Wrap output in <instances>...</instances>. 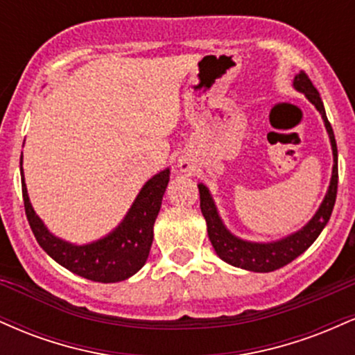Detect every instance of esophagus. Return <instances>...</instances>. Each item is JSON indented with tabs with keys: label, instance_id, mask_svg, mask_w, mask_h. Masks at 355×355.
<instances>
[{
	"label": "esophagus",
	"instance_id": "1",
	"mask_svg": "<svg viewBox=\"0 0 355 355\" xmlns=\"http://www.w3.org/2000/svg\"><path fill=\"white\" fill-rule=\"evenodd\" d=\"M178 168H180L182 172H190V170L193 168V165H191L190 158H187V157L178 158Z\"/></svg>",
	"mask_w": 355,
	"mask_h": 355
}]
</instances>
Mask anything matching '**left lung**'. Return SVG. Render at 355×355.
<instances>
[{
    "instance_id": "left-lung-1",
    "label": "left lung",
    "mask_w": 355,
    "mask_h": 355,
    "mask_svg": "<svg viewBox=\"0 0 355 355\" xmlns=\"http://www.w3.org/2000/svg\"><path fill=\"white\" fill-rule=\"evenodd\" d=\"M294 88L297 92L304 93L311 103L315 105L324 120L325 130H327L329 138H331L332 155H334V166H332V177L331 185H329L327 193H325L324 200H322L319 210L315 215L309 220L307 225L302 229L294 232V234L287 235V237L275 240V242H248L235 237L232 232L223 225L222 218H220L217 207H215L214 198H211L209 189L203 183H198V191H200V209L203 217L207 222V232H209V239L214 245L215 252L223 262L230 263L234 267L245 268L252 272H274L277 268L287 266L292 260L297 259L300 254H304L309 247L315 242L320 232L327 225L329 218L334 210V203L337 197V182H339V172H337V144L336 137H334V130L329 123L327 115H325L324 103H322L319 92L313 87L312 81L304 71L295 75Z\"/></svg>"
}]
</instances>
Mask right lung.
Listing matches in <instances>:
<instances>
[{
    "label": "right lung",
    "mask_w": 355,
    "mask_h": 355,
    "mask_svg": "<svg viewBox=\"0 0 355 355\" xmlns=\"http://www.w3.org/2000/svg\"><path fill=\"white\" fill-rule=\"evenodd\" d=\"M19 170L23 177L24 211L36 242L60 266L93 282L103 284L128 279L145 266L153 242V223L160 211L162 198L170 180V168L162 170L145 183L133 205L130 207L128 214L115 230L110 232L107 237L85 245H75L55 237L44 227L28 197L23 175V157L19 160Z\"/></svg>",
    "instance_id": "add662e5"
}]
</instances>
